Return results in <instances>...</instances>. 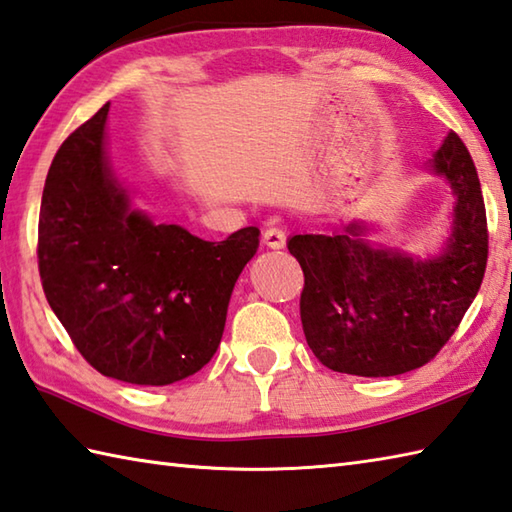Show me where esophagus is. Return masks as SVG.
<instances>
[{
  "label": "esophagus",
  "instance_id": "1",
  "mask_svg": "<svg viewBox=\"0 0 512 512\" xmlns=\"http://www.w3.org/2000/svg\"><path fill=\"white\" fill-rule=\"evenodd\" d=\"M262 242L268 248H273V250L284 248V244H286V230L279 228V226H268L264 230V235H262Z\"/></svg>",
  "mask_w": 512,
  "mask_h": 512
}]
</instances>
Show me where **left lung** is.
<instances>
[{"instance_id":"obj_1","label":"left lung","mask_w":512,"mask_h":512,"mask_svg":"<svg viewBox=\"0 0 512 512\" xmlns=\"http://www.w3.org/2000/svg\"><path fill=\"white\" fill-rule=\"evenodd\" d=\"M428 170L453 188V226L433 257L373 246L368 226L350 222L333 237L293 235L304 270L299 313L306 342L330 370L393 377L428 364L455 333L482 286L488 228L482 186L457 133Z\"/></svg>"}]
</instances>
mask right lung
Here are the masks:
<instances>
[{"mask_svg": "<svg viewBox=\"0 0 512 512\" xmlns=\"http://www.w3.org/2000/svg\"><path fill=\"white\" fill-rule=\"evenodd\" d=\"M108 106L70 133L50 164L39 275L50 308L90 366L119 382L166 386L215 355L259 228L204 242L130 206L106 153Z\"/></svg>", "mask_w": 512, "mask_h": 512, "instance_id": "right-lung-1", "label": "right lung"}]
</instances>
